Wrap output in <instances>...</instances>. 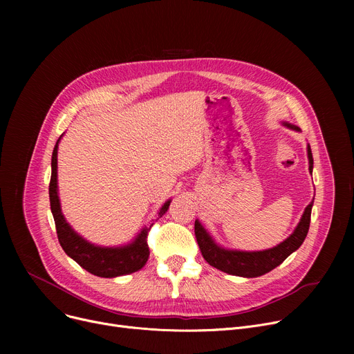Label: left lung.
<instances>
[{
    "label": "left lung",
    "instance_id": "1",
    "mask_svg": "<svg viewBox=\"0 0 354 354\" xmlns=\"http://www.w3.org/2000/svg\"><path fill=\"white\" fill-rule=\"evenodd\" d=\"M283 124L292 130H297V132H300V129L291 123L284 122ZM307 155L308 171L313 172V153L310 145L307 146ZM311 208L313 201L304 209V214L294 232L287 239H284L281 244L264 251H236L222 248L215 243L212 236L207 232V230L201 225V222L198 219L195 221V236L202 257L205 258V261L209 266L231 275L254 278L270 272L271 270L280 266L290 254H292L301 247L310 228Z\"/></svg>",
    "mask_w": 354,
    "mask_h": 354
}]
</instances>
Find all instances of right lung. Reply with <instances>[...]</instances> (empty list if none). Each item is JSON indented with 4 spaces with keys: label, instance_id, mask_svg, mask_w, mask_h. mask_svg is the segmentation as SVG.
<instances>
[{
    "label": "right lung",
    "instance_id": "add662e5",
    "mask_svg": "<svg viewBox=\"0 0 354 354\" xmlns=\"http://www.w3.org/2000/svg\"><path fill=\"white\" fill-rule=\"evenodd\" d=\"M60 139L62 136L55 143L51 156V179L48 194L50 207L62 248L82 268L93 275L113 278L139 271L146 264L149 254H151L147 247V234L153 224H151V227H145L132 243L122 247H99L91 244L68 225V222L62 212L57 191V149ZM169 205L171 199L166 201L162 205L160 211L158 212V219L162 218L163 214L169 209Z\"/></svg>",
    "mask_w": 354,
    "mask_h": 354
}]
</instances>
